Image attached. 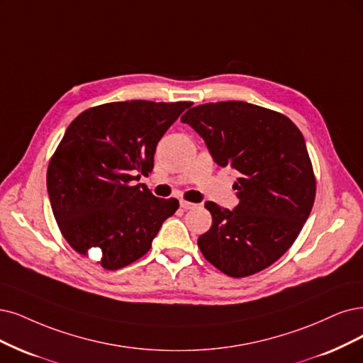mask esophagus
Wrapping results in <instances>:
<instances>
[{"label": "esophagus", "mask_w": 363, "mask_h": 363, "mask_svg": "<svg viewBox=\"0 0 363 363\" xmlns=\"http://www.w3.org/2000/svg\"><path fill=\"white\" fill-rule=\"evenodd\" d=\"M179 205H181V208H182V209H185V211L194 209V208L197 206V205H196V203H193V202H186V200H181Z\"/></svg>", "instance_id": "obj_1"}]
</instances>
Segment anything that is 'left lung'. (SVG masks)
<instances>
[{"label":"left lung","instance_id":"obj_1","mask_svg":"<svg viewBox=\"0 0 363 363\" xmlns=\"http://www.w3.org/2000/svg\"><path fill=\"white\" fill-rule=\"evenodd\" d=\"M181 121L200 134L218 166L239 173L233 211L205 203L212 225L197 240L200 251L233 278L266 269L293 245L314 205L302 133L286 115L245 101L200 104Z\"/></svg>","mask_w":363,"mask_h":363}]
</instances>
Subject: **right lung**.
I'll return each instance as SVG.
<instances>
[{"instance_id":"obj_1","label":"right lung","mask_w":363,"mask_h":363,"mask_svg":"<svg viewBox=\"0 0 363 363\" xmlns=\"http://www.w3.org/2000/svg\"><path fill=\"white\" fill-rule=\"evenodd\" d=\"M193 103L115 101L91 107L67 128L48 167L52 212L70 247L116 271L150 251L161 224L179 208L155 197L140 174L155 147Z\"/></svg>"}]
</instances>
